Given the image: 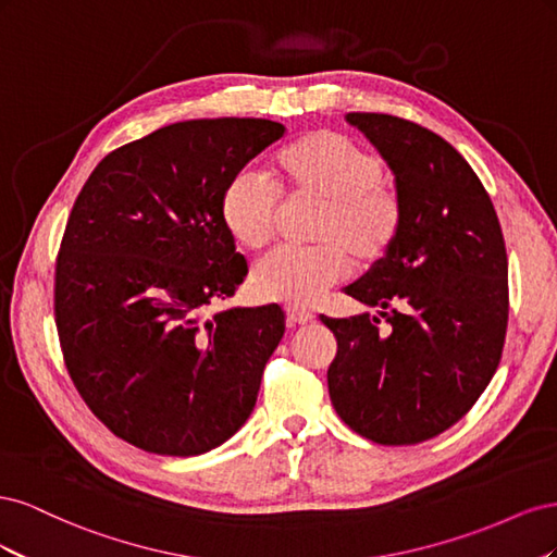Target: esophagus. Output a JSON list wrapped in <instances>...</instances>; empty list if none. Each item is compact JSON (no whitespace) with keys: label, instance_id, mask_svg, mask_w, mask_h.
Segmentation results:
<instances>
[{"label":"esophagus","instance_id":"esophagus-1","mask_svg":"<svg viewBox=\"0 0 557 557\" xmlns=\"http://www.w3.org/2000/svg\"><path fill=\"white\" fill-rule=\"evenodd\" d=\"M285 311H288L290 325H307V323H311V320H313V313H311L309 309H301V307H288Z\"/></svg>","mask_w":557,"mask_h":557}]
</instances>
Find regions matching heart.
Listing matches in <instances>:
<instances>
[{
  "mask_svg": "<svg viewBox=\"0 0 557 557\" xmlns=\"http://www.w3.org/2000/svg\"><path fill=\"white\" fill-rule=\"evenodd\" d=\"M383 160L344 134L318 129L278 148L269 178L281 197L313 201L311 248H283L252 272V290L267 301L309 307L358 267L391 256L404 223V205L383 181ZM269 185L242 172L221 197V221L242 248L258 252L274 239L278 199Z\"/></svg>",
  "mask_w": 557,
  "mask_h": 557,
  "instance_id": "heart-1",
  "label": "heart"
}]
</instances>
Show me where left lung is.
Listing matches in <instances>:
<instances>
[{"instance_id":"left-lung-1","label":"left lung","mask_w":557,"mask_h":557,"mask_svg":"<svg viewBox=\"0 0 557 557\" xmlns=\"http://www.w3.org/2000/svg\"><path fill=\"white\" fill-rule=\"evenodd\" d=\"M346 121L395 174L404 223L391 256L344 288L379 313L320 315L336 336L330 399L367 440L411 446L458 423L495 374L509 320L507 248L483 183L440 134L387 113Z\"/></svg>"}]
</instances>
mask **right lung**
I'll use <instances>...</instances> for the list:
<instances>
[{"instance_id": "obj_1", "label": "right lung", "mask_w": 557, "mask_h": 557, "mask_svg": "<svg viewBox=\"0 0 557 557\" xmlns=\"http://www.w3.org/2000/svg\"><path fill=\"white\" fill-rule=\"evenodd\" d=\"M283 132L264 117L166 125L115 148L74 201L55 267L64 362L90 411L132 446L201 455L256 407L281 307L205 311L248 274L221 197Z\"/></svg>"}]
</instances>
